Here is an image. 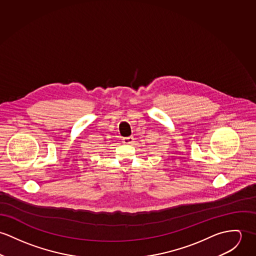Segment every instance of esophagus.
<instances>
[{"label": "esophagus", "mask_w": 256, "mask_h": 256, "mask_svg": "<svg viewBox=\"0 0 256 256\" xmlns=\"http://www.w3.org/2000/svg\"><path fill=\"white\" fill-rule=\"evenodd\" d=\"M134 136H128V138H122V142L124 143V144H132V142H134Z\"/></svg>", "instance_id": "34e87169"}]
</instances>
